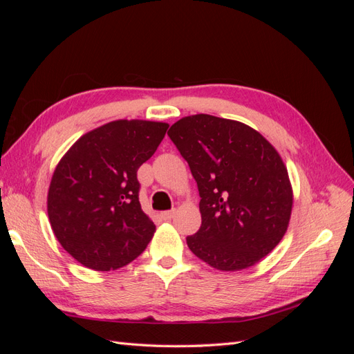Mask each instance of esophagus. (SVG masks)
Instances as JSON below:
<instances>
[{"label":"esophagus","instance_id":"obj_1","mask_svg":"<svg viewBox=\"0 0 354 354\" xmlns=\"http://www.w3.org/2000/svg\"><path fill=\"white\" fill-rule=\"evenodd\" d=\"M174 214H176V209L162 211V212H160V218H164V220H171V218L174 217Z\"/></svg>","mask_w":354,"mask_h":354}]
</instances>
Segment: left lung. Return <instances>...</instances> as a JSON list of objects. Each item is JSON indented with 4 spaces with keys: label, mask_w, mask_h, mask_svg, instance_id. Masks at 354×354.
<instances>
[{
    "label": "left lung",
    "mask_w": 354,
    "mask_h": 354,
    "mask_svg": "<svg viewBox=\"0 0 354 354\" xmlns=\"http://www.w3.org/2000/svg\"><path fill=\"white\" fill-rule=\"evenodd\" d=\"M168 136L199 190V230L187 246L214 269L233 272L259 263L281 242L292 209L288 171L276 149L251 127L192 115Z\"/></svg>",
    "instance_id": "left-lung-1"
}]
</instances>
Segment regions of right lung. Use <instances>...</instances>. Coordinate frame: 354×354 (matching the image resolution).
<instances>
[{
  "mask_svg": "<svg viewBox=\"0 0 354 354\" xmlns=\"http://www.w3.org/2000/svg\"><path fill=\"white\" fill-rule=\"evenodd\" d=\"M168 130L165 122L113 121L82 136L62 158L48 190L57 241L93 270H116L151 242L155 224L138 201L137 169Z\"/></svg>",
  "mask_w": 354,
  "mask_h": 354,
  "instance_id": "obj_1",
  "label": "right lung"
}]
</instances>
